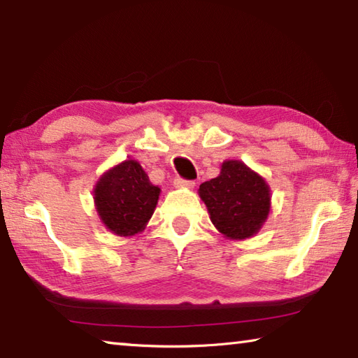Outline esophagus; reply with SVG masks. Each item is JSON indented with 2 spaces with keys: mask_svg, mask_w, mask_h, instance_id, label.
<instances>
[{
  "mask_svg": "<svg viewBox=\"0 0 358 358\" xmlns=\"http://www.w3.org/2000/svg\"><path fill=\"white\" fill-rule=\"evenodd\" d=\"M173 185L177 186V187H194V181H191V180H185V178H180V177H177L173 180Z\"/></svg>",
  "mask_w": 358,
  "mask_h": 358,
  "instance_id": "1",
  "label": "esophagus"
}]
</instances>
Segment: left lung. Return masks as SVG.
Wrapping results in <instances>:
<instances>
[{
  "label": "left lung",
  "mask_w": 358,
  "mask_h": 358,
  "mask_svg": "<svg viewBox=\"0 0 358 358\" xmlns=\"http://www.w3.org/2000/svg\"><path fill=\"white\" fill-rule=\"evenodd\" d=\"M215 227L230 240L256 235L270 213V187L241 161H224L221 173L199 187Z\"/></svg>",
  "instance_id": "left-lung-1"
}]
</instances>
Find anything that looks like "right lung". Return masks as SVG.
<instances>
[{"mask_svg":"<svg viewBox=\"0 0 358 358\" xmlns=\"http://www.w3.org/2000/svg\"><path fill=\"white\" fill-rule=\"evenodd\" d=\"M161 189L134 159L120 162L98 180L94 207L101 221L118 237L142 232L153 216Z\"/></svg>","mask_w":358,"mask_h":358,"instance_id":"1","label":"right lung"}]
</instances>
